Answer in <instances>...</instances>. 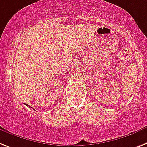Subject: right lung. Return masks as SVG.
I'll list each match as a JSON object with an SVG mask.
<instances>
[{"instance_id":"1","label":"right lung","mask_w":147,"mask_h":147,"mask_svg":"<svg viewBox=\"0 0 147 147\" xmlns=\"http://www.w3.org/2000/svg\"><path fill=\"white\" fill-rule=\"evenodd\" d=\"M26 105H27V104H26ZM27 106H28V105H27Z\"/></svg>"}]
</instances>
